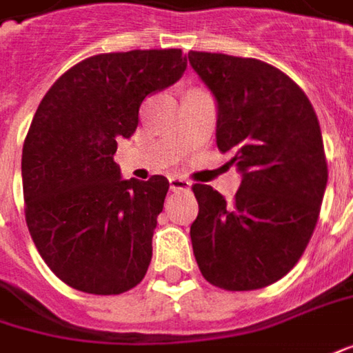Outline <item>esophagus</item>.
<instances>
[{
  "mask_svg": "<svg viewBox=\"0 0 353 353\" xmlns=\"http://www.w3.org/2000/svg\"><path fill=\"white\" fill-rule=\"evenodd\" d=\"M189 187H191V183L187 181L185 177H181V176L170 177V189H172V191H187Z\"/></svg>",
  "mask_w": 353,
  "mask_h": 353,
  "instance_id": "1",
  "label": "esophagus"
}]
</instances>
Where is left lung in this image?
Wrapping results in <instances>:
<instances>
[{"instance_id":"left-lung-1","label":"left lung","mask_w":353,"mask_h":353,"mask_svg":"<svg viewBox=\"0 0 353 353\" xmlns=\"http://www.w3.org/2000/svg\"><path fill=\"white\" fill-rule=\"evenodd\" d=\"M216 100V145L241 174L234 203L195 183L196 265L232 292L270 286L303 255L317 226L328 170L315 110L280 69L253 57L189 52Z\"/></svg>"}]
</instances>
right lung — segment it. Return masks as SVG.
<instances>
[{
    "label": "right lung",
    "mask_w": 353,
    "mask_h": 353,
    "mask_svg": "<svg viewBox=\"0 0 353 353\" xmlns=\"http://www.w3.org/2000/svg\"><path fill=\"white\" fill-rule=\"evenodd\" d=\"M181 50L100 54L46 92L23 145L26 226L44 263L67 286L123 294L145 278L168 179H123L117 141L135 133L146 96L177 83Z\"/></svg>",
    "instance_id": "1"
}]
</instances>
